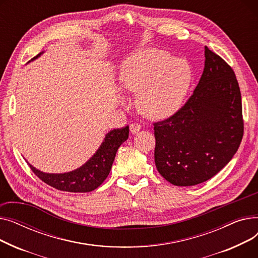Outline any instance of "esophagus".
Returning a JSON list of instances; mask_svg holds the SVG:
<instances>
[{"mask_svg": "<svg viewBox=\"0 0 258 258\" xmlns=\"http://www.w3.org/2000/svg\"><path fill=\"white\" fill-rule=\"evenodd\" d=\"M130 130L132 134H137L141 130V125L139 123H131Z\"/></svg>", "mask_w": 258, "mask_h": 258, "instance_id": "1", "label": "esophagus"}]
</instances>
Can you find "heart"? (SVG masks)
<instances>
[{"label": "heart", "instance_id": "heart-1", "mask_svg": "<svg viewBox=\"0 0 258 258\" xmlns=\"http://www.w3.org/2000/svg\"><path fill=\"white\" fill-rule=\"evenodd\" d=\"M120 83L123 90L138 95L139 110L145 117L162 119L180 107L190 84V68L167 51L148 49L123 64Z\"/></svg>", "mask_w": 258, "mask_h": 258}]
</instances>
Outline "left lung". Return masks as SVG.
<instances>
[{"instance_id": "left-lung-1", "label": "left lung", "mask_w": 258, "mask_h": 258, "mask_svg": "<svg viewBox=\"0 0 258 258\" xmlns=\"http://www.w3.org/2000/svg\"><path fill=\"white\" fill-rule=\"evenodd\" d=\"M155 163L166 181L194 186L221 171L243 136L240 90L232 68L205 47L194 94L169 118L154 123Z\"/></svg>"}]
</instances>
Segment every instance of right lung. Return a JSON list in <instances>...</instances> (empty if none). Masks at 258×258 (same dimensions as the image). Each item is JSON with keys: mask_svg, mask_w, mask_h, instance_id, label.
Returning <instances> with one entry per match:
<instances>
[{"mask_svg": "<svg viewBox=\"0 0 258 258\" xmlns=\"http://www.w3.org/2000/svg\"><path fill=\"white\" fill-rule=\"evenodd\" d=\"M128 131L126 125L107 133L97 152L87 163L70 172L46 173L27 163L35 175L53 188L69 192H90L99 187L110 173L119 146L128 138Z\"/></svg>", "mask_w": 258, "mask_h": 258, "instance_id": "add662e5", "label": "right lung"}]
</instances>
